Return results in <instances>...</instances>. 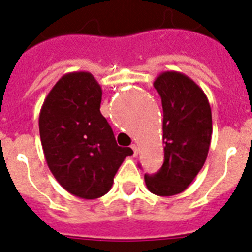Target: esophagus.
I'll use <instances>...</instances> for the list:
<instances>
[{"mask_svg":"<svg viewBox=\"0 0 252 252\" xmlns=\"http://www.w3.org/2000/svg\"><path fill=\"white\" fill-rule=\"evenodd\" d=\"M130 148H132V150H133V156H134V157H136V156H137V154H138L137 145H136V144H132V145H130Z\"/></svg>","mask_w":252,"mask_h":252,"instance_id":"1","label":"esophagus"}]
</instances>
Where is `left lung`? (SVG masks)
<instances>
[{
  "instance_id": "1",
  "label": "left lung",
  "mask_w": 252,
  "mask_h": 252,
  "mask_svg": "<svg viewBox=\"0 0 252 252\" xmlns=\"http://www.w3.org/2000/svg\"><path fill=\"white\" fill-rule=\"evenodd\" d=\"M154 87L163 108L165 161L146 187L158 196H174L192 183L205 163L212 138V111L207 95L183 73L163 72Z\"/></svg>"
}]
</instances>
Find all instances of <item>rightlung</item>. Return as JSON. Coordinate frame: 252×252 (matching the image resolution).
I'll return each instance as SVG.
<instances>
[{"instance_id":"right-lung-1","label":"right lung","mask_w":252,"mask_h":252,"mask_svg":"<svg viewBox=\"0 0 252 252\" xmlns=\"http://www.w3.org/2000/svg\"><path fill=\"white\" fill-rule=\"evenodd\" d=\"M102 87L89 72L68 73L49 91L39 115L45 161L72 195L98 199L110 191L130 148L116 144L100 114Z\"/></svg>"}]
</instances>
